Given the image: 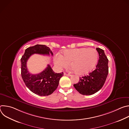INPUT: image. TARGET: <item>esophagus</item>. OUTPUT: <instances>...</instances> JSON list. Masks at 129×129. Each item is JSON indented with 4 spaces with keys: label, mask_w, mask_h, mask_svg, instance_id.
I'll list each match as a JSON object with an SVG mask.
<instances>
[{
    "label": "esophagus",
    "mask_w": 129,
    "mask_h": 129,
    "mask_svg": "<svg viewBox=\"0 0 129 129\" xmlns=\"http://www.w3.org/2000/svg\"><path fill=\"white\" fill-rule=\"evenodd\" d=\"M64 76H69V77L71 76V75H70V74H67V73H65V72H64Z\"/></svg>",
    "instance_id": "34e87169"
}]
</instances>
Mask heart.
I'll use <instances>...</instances> for the list:
<instances>
[{"instance_id":"1","label":"heart","mask_w":129,"mask_h":129,"mask_svg":"<svg viewBox=\"0 0 129 129\" xmlns=\"http://www.w3.org/2000/svg\"><path fill=\"white\" fill-rule=\"evenodd\" d=\"M63 56L58 54L54 61L59 67H66L69 63L73 70L78 75H85L89 72L95 66L98 52L93 48H80L65 50Z\"/></svg>"}]
</instances>
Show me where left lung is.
Returning a JSON list of instances; mask_svg holds the SVG:
<instances>
[{"instance_id": "obj_1", "label": "left lung", "mask_w": 129, "mask_h": 129, "mask_svg": "<svg viewBox=\"0 0 129 129\" xmlns=\"http://www.w3.org/2000/svg\"><path fill=\"white\" fill-rule=\"evenodd\" d=\"M99 60L95 69L87 76L80 78L77 84H74L75 88L80 93L90 95L99 91L104 85L108 74V59L104 50L96 48Z\"/></svg>"}]
</instances>
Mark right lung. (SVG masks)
I'll use <instances>...</instances> for the list:
<instances>
[{
    "label": "right lung",
    "mask_w": 129,
    "mask_h": 129,
    "mask_svg": "<svg viewBox=\"0 0 129 129\" xmlns=\"http://www.w3.org/2000/svg\"><path fill=\"white\" fill-rule=\"evenodd\" d=\"M37 53L52 56L50 48L44 45L37 44L26 48L21 59V72L22 78L26 86L33 93L40 96L50 95L57 88L60 79L63 76V72L55 73L49 65L38 74L30 73L26 67V62L32 54Z\"/></svg>",
    "instance_id": "right-lung-1"
}]
</instances>
